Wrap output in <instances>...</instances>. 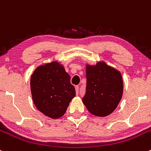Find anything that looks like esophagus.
<instances>
[{
    "mask_svg": "<svg viewBox=\"0 0 151 151\" xmlns=\"http://www.w3.org/2000/svg\"><path fill=\"white\" fill-rule=\"evenodd\" d=\"M75 90H76V93H77V94H78L79 93V86H75Z\"/></svg>",
    "mask_w": 151,
    "mask_h": 151,
    "instance_id": "esophagus-1",
    "label": "esophagus"
}]
</instances>
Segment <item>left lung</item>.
I'll return each mask as SVG.
<instances>
[{"label": "left lung", "instance_id": "left-lung-1", "mask_svg": "<svg viewBox=\"0 0 151 151\" xmlns=\"http://www.w3.org/2000/svg\"><path fill=\"white\" fill-rule=\"evenodd\" d=\"M86 93L82 102L93 115L104 117L116 109L123 95L120 71L105 61L86 64Z\"/></svg>", "mask_w": 151, "mask_h": 151}]
</instances>
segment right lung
<instances>
[{
    "label": "right lung",
    "mask_w": 151,
    "mask_h": 151,
    "mask_svg": "<svg viewBox=\"0 0 151 151\" xmlns=\"http://www.w3.org/2000/svg\"><path fill=\"white\" fill-rule=\"evenodd\" d=\"M30 90L36 108L51 119L62 116L76 96L70 76L55 61L36 68L30 78Z\"/></svg>",
    "instance_id": "obj_1"
}]
</instances>
